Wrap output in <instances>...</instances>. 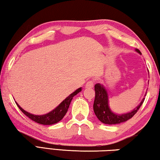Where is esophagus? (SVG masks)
<instances>
[{
	"label": "esophagus",
	"instance_id": "34e87169",
	"mask_svg": "<svg viewBox=\"0 0 160 160\" xmlns=\"http://www.w3.org/2000/svg\"><path fill=\"white\" fill-rule=\"evenodd\" d=\"M94 83H95V81L89 80L88 82L86 83V88H92L94 85Z\"/></svg>",
	"mask_w": 160,
	"mask_h": 160
}]
</instances>
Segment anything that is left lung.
<instances>
[{
    "mask_svg": "<svg viewBox=\"0 0 160 160\" xmlns=\"http://www.w3.org/2000/svg\"><path fill=\"white\" fill-rule=\"evenodd\" d=\"M136 51L140 53V51L138 49H136ZM94 90H95V98H94L93 105L94 113L101 122L109 124V125L125 122L128 119L131 118L139 110L140 106L145 100V99H143L139 106L135 108L131 112L126 113V114L118 115L113 113L110 110L108 105L107 92L103 85H101L100 84H96L94 86Z\"/></svg>",
    "mask_w": 160,
    "mask_h": 160,
    "instance_id": "8db88e82",
    "label": "left lung"
}]
</instances>
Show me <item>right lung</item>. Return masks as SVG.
Instances as JSON below:
<instances>
[{
    "label": "right lung",
    "instance_id": "right-lung-1",
    "mask_svg": "<svg viewBox=\"0 0 160 160\" xmlns=\"http://www.w3.org/2000/svg\"><path fill=\"white\" fill-rule=\"evenodd\" d=\"M81 90H81V88L78 89L76 91H75L73 93L70 94L67 98L65 99V100H63V101L55 109L45 115L37 116L31 114L30 113L27 112L25 110L22 109V108L18 104L17 102L15 103L16 104L18 105L19 109L21 110V112H22L24 114H25L28 116V118L32 119V121H34L38 123L43 124V125H51V124L58 123V121H60L61 119L64 117V116L66 115V113H67V111L68 109L70 104V102H71L72 98H73V97L79 93Z\"/></svg>",
    "mask_w": 160,
    "mask_h": 160
}]
</instances>
